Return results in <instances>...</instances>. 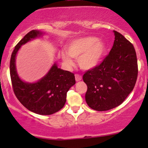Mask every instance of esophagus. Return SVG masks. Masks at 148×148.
Here are the masks:
<instances>
[{"instance_id":"34e87169","label":"esophagus","mask_w":148,"mask_h":148,"mask_svg":"<svg viewBox=\"0 0 148 148\" xmlns=\"http://www.w3.org/2000/svg\"><path fill=\"white\" fill-rule=\"evenodd\" d=\"M75 79L77 82H79L82 80V76L80 74H75Z\"/></svg>"}]
</instances>
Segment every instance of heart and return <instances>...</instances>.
I'll return each mask as SVG.
<instances>
[{
    "label": "heart",
    "instance_id": "b5f03b06",
    "mask_svg": "<svg viewBox=\"0 0 148 148\" xmlns=\"http://www.w3.org/2000/svg\"><path fill=\"white\" fill-rule=\"evenodd\" d=\"M106 45L97 37L87 36L73 40L66 47V53H62L61 56L66 64H72L70 58L78 59L79 64L83 69L89 70L95 68L100 63Z\"/></svg>",
    "mask_w": 148,
    "mask_h": 148
}]
</instances>
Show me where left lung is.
Masks as SVG:
<instances>
[{
	"label": "left lung",
	"instance_id": "left-lung-1",
	"mask_svg": "<svg viewBox=\"0 0 148 148\" xmlns=\"http://www.w3.org/2000/svg\"><path fill=\"white\" fill-rule=\"evenodd\" d=\"M114 33V44L109 54L83 75L87 85L86 102L97 111H107L122 104L133 90L138 78L135 48L120 33Z\"/></svg>",
	"mask_w": 148,
	"mask_h": 148
}]
</instances>
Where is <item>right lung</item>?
<instances>
[{"instance_id": "obj_1", "label": "right lung", "mask_w": 148, "mask_h": 148, "mask_svg": "<svg viewBox=\"0 0 148 148\" xmlns=\"http://www.w3.org/2000/svg\"><path fill=\"white\" fill-rule=\"evenodd\" d=\"M42 33L32 30L15 46L10 61V74L15 95L26 109L41 115H49L63 108L69 89L75 84L73 73L58 68L56 64L44 78L36 83H26L18 76L16 69V56L23 44Z\"/></svg>"}]
</instances>
